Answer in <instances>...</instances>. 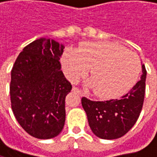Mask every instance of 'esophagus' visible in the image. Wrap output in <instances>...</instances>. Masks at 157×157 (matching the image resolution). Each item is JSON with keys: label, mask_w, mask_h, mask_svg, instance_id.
I'll return each mask as SVG.
<instances>
[{"label": "esophagus", "mask_w": 157, "mask_h": 157, "mask_svg": "<svg viewBox=\"0 0 157 157\" xmlns=\"http://www.w3.org/2000/svg\"><path fill=\"white\" fill-rule=\"evenodd\" d=\"M72 91H74V92H76V93H78L80 96H84V92L82 91V90H80L78 87H75V86H73L72 87Z\"/></svg>", "instance_id": "obj_1"}]
</instances>
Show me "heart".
<instances>
[{
    "label": "heart",
    "mask_w": 157,
    "mask_h": 157,
    "mask_svg": "<svg viewBox=\"0 0 157 157\" xmlns=\"http://www.w3.org/2000/svg\"><path fill=\"white\" fill-rule=\"evenodd\" d=\"M62 65L72 81L85 77L92 68L93 91L102 98H115L128 93L141 71L137 54L109 41L83 43L78 50L66 49Z\"/></svg>",
    "instance_id": "heart-1"
}]
</instances>
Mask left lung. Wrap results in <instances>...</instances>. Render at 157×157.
<instances>
[{"label": "left lung", "instance_id": "left-lung-1", "mask_svg": "<svg viewBox=\"0 0 157 157\" xmlns=\"http://www.w3.org/2000/svg\"><path fill=\"white\" fill-rule=\"evenodd\" d=\"M146 69L142 65L140 80L131 90L119 99L94 101L82 98V106L86 113L93 133L104 140H114L127 134L137 122L142 109Z\"/></svg>", "mask_w": 157, "mask_h": 157}]
</instances>
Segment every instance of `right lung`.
Returning a JSON list of instances; mask_svg holds the SVG:
<instances>
[{
  "mask_svg": "<svg viewBox=\"0 0 157 157\" xmlns=\"http://www.w3.org/2000/svg\"><path fill=\"white\" fill-rule=\"evenodd\" d=\"M64 46L40 38L24 47L11 71L10 98L22 128L37 139L58 136L65 123V98L72 86L60 64Z\"/></svg>",
  "mask_w": 157,
  "mask_h": 157,
  "instance_id": "obj_1",
  "label": "right lung"
}]
</instances>
